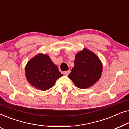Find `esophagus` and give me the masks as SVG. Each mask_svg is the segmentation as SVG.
Masks as SVG:
<instances>
[{
	"mask_svg": "<svg viewBox=\"0 0 129 129\" xmlns=\"http://www.w3.org/2000/svg\"><path fill=\"white\" fill-rule=\"evenodd\" d=\"M70 70H67V71H66V72H64V74L66 76H68L69 74L70 73Z\"/></svg>",
	"mask_w": 129,
	"mask_h": 129,
	"instance_id": "obj_1",
	"label": "esophagus"
}]
</instances>
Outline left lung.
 Listing matches in <instances>:
<instances>
[{"instance_id": "8db88e82", "label": "left lung", "mask_w": 129, "mask_h": 129, "mask_svg": "<svg viewBox=\"0 0 129 129\" xmlns=\"http://www.w3.org/2000/svg\"><path fill=\"white\" fill-rule=\"evenodd\" d=\"M102 70V63L98 56L84 48L76 54L75 66L68 77L76 87L85 89L99 80Z\"/></svg>"}]
</instances>
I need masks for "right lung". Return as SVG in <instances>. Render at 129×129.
I'll use <instances>...</instances> for the list:
<instances>
[{"label": "right lung", "mask_w": 129, "mask_h": 129, "mask_svg": "<svg viewBox=\"0 0 129 129\" xmlns=\"http://www.w3.org/2000/svg\"><path fill=\"white\" fill-rule=\"evenodd\" d=\"M28 82L36 89L45 91L52 87L63 76L58 67L46 54L38 53L28 61L25 67Z\"/></svg>", "instance_id": "obj_1"}]
</instances>
